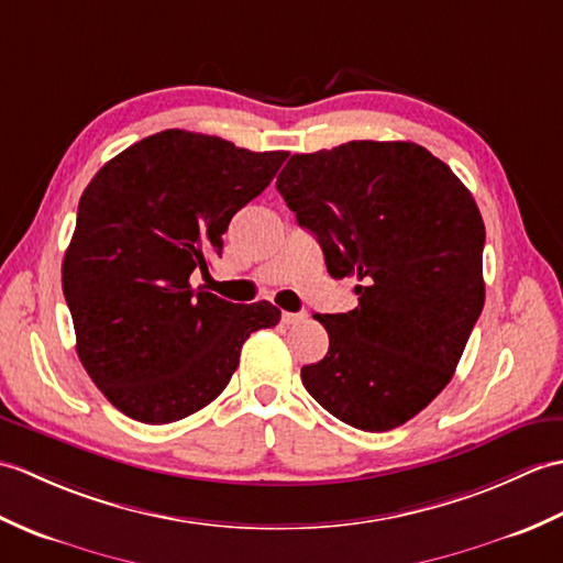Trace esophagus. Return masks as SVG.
Returning a JSON list of instances; mask_svg holds the SVG:
<instances>
[{
	"label": "esophagus",
	"instance_id": "esophagus-1",
	"mask_svg": "<svg viewBox=\"0 0 563 563\" xmlns=\"http://www.w3.org/2000/svg\"><path fill=\"white\" fill-rule=\"evenodd\" d=\"M307 319V312H283L285 324H297V321Z\"/></svg>",
	"mask_w": 563,
	"mask_h": 563
}]
</instances>
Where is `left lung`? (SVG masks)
<instances>
[{"instance_id":"8db88e82","label":"left lung","mask_w":563,"mask_h":563,"mask_svg":"<svg viewBox=\"0 0 563 563\" xmlns=\"http://www.w3.org/2000/svg\"><path fill=\"white\" fill-rule=\"evenodd\" d=\"M275 188L314 232L357 307L314 314L329 353L302 385L339 421L382 433L445 389L484 309V220L445 162L416 142L353 140L292 154Z\"/></svg>"}]
</instances>
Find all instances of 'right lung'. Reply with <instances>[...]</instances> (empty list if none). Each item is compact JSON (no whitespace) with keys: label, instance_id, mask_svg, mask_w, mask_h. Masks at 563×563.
Instances as JSON below:
<instances>
[{"label":"right lung","instance_id":"add662e5","mask_svg":"<svg viewBox=\"0 0 563 563\" xmlns=\"http://www.w3.org/2000/svg\"><path fill=\"white\" fill-rule=\"evenodd\" d=\"M288 152H249L214 135L162 130L106 162L79 198L63 261L77 355L118 411L162 426L230 385L244 341L280 321L271 302L196 290L234 214Z\"/></svg>","mask_w":563,"mask_h":563}]
</instances>
